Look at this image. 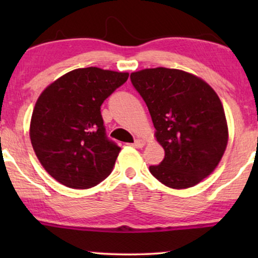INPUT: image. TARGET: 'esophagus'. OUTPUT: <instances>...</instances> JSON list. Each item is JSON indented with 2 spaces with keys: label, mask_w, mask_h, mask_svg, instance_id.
Returning a JSON list of instances; mask_svg holds the SVG:
<instances>
[{
  "label": "esophagus",
  "mask_w": 258,
  "mask_h": 258,
  "mask_svg": "<svg viewBox=\"0 0 258 258\" xmlns=\"http://www.w3.org/2000/svg\"><path fill=\"white\" fill-rule=\"evenodd\" d=\"M130 146L135 147V148H142V147L144 146V141H142V140H136L135 142L130 144Z\"/></svg>",
  "instance_id": "34e87169"
}]
</instances>
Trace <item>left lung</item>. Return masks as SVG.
<instances>
[{
    "instance_id": "left-lung-1",
    "label": "left lung",
    "mask_w": 258,
    "mask_h": 258,
    "mask_svg": "<svg viewBox=\"0 0 258 258\" xmlns=\"http://www.w3.org/2000/svg\"><path fill=\"white\" fill-rule=\"evenodd\" d=\"M130 80L146 102L165 153L160 164L149 167L151 175L174 189L200 183L217 167L228 143L217 94L203 80L178 69H144Z\"/></svg>"
}]
</instances>
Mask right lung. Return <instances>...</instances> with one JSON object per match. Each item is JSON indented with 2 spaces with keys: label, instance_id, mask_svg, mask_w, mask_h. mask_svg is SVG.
Wrapping results in <instances>:
<instances>
[{
  "label": "right lung",
  "instance_id": "1",
  "mask_svg": "<svg viewBox=\"0 0 258 258\" xmlns=\"http://www.w3.org/2000/svg\"><path fill=\"white\" fill-rule=\"evenodd\" d=\"M128 73L75 69L51 83L35 104L30 140L48 174L63 185L88 189L107 178L119 148L105 133L101 105Z\"/></svg>",
  "mask_w": 258,
  "mask_h": 258
}]
</instances>
